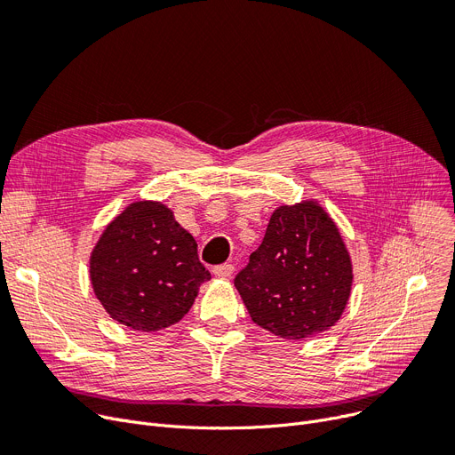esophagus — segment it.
Returning a JSON list of instances; mask_svg holds the SVG:
<instances>
[{
    "label": "esophagus",
    "instance_id": "34e87169",
    "mask_svg": "<svg viewBox=\"0 0 455 455\" xmlns=\"http://www.w3.org/2000/svg\"><path fill=\"white\" fill-rule=\"evenodd\" d=\"M214 275H219V277H222V279H226V277H231L233 275V272H235V265H231V263H224V265H219V267H214Z\"/></svg>",
    "mask_w": 455,
    "mask_h": 455
}]
</instances>
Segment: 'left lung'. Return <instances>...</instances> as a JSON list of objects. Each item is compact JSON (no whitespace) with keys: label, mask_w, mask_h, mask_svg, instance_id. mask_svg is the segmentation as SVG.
Segmentation results:
<instances>
[{"label":"left lung","mask_w":455,"mask_h":455,"mask_svg":"<svg viewBox=\"0 0 455 455\" xmlns=\"http://www.w3.org/2000/svg\"><path fill=\"white\" fill-rule=\"evenodd\" d=\"M352 277L337 226L322 207L304 202L274 211L235 287L257 326L299 340L340 318Z\"/></svg>","instance_id":"obj_1"}]
</instances>
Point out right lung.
I'll return each instance as SVG.
<instances>
[{
    "instance_id": "right-lung-1",
    "label": "right lung",
    "mask_w": 455,
    "mask_h": 455,
    "mask_svg": "<svg viewBox=\"0 0 455 455\" xmlns=\"http://www.w3.org/2000/svg\"><path fill=\"white\" fill-rule=\"evenodd\" d=\"M92 287L115 320L137 331L180 322L211 279L198 244L168 207L137 202L107 226L91 257Z\"/></svg>"
}]
</instances>
